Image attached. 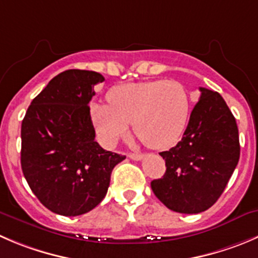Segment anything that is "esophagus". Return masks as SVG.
Returning a JSON list of instances; mask_svg holds the SVG:
<instances>
[{"label":"esophagus","mask_w":258,"mask_h":258,"mask_svg":"<svg viewBox=\"0 0 258 258\" xmlns=\"http://www.w3.org/2000/svg\"><path fill=\"white\" fill-rule=\"evenodd\" d=\"M128 157L131 160H136V161H139V160H141L142 157H144V155L142 154H128Z\"/></svg>","instance_id":"1"}]
</instances>
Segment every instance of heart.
<instances>
[{
	"label": "heart",
	"mask_w": 258,
	"mask_h": 258,
	"mask_svg": "<svg viewBox=\"0 0 258 258\" xmlns=\"http://www.w3.org/2000/svg\"><path fill=\"white\" fill-rule=\"evenodd\" d=\"M191 109L189 92L179 82L151 81L117 86L108 104L93 103L91 116L99 139L113 146L134 124L136 136L155 150L179 141Z\"/></svg>",
	"instance_id": "heart-1"
}]
</instances>
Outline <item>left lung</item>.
<instances>
[{
    "mask_svg": "<svg viewBox=\"0 0 258 258\" xmlns=\"http://www.w3.org/2000/svg\"><path fill=\"white\" fill-rule=\"evenodd\" d=\"M181 141L160 155L166 171L151 189L164 206L177 213L211 208L228 184L239 160L236 118L218 92L199 88Z\"/></svg>",
    "mask_w": 258,
    "mask_h": 258,
    "instance_id": "8db88e82",
    "label": "left lung"
}]
</instances>
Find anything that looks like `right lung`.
<instances>
[{"label":"right lung","mask_w":258,"mask_h":258,"mask_svg":"<svg viewBox=\"0 0 258 258\" xmlns=\"http://www.w3.org/2000/svg\"><path fill=\"white\" fill-rule=\"evenodd\" d=\"M104 77L71 69L32 99L21 124V167L36 198L54 213L76 217L106 197L113 167L126 156L94 140L89 102Z\"/></svg>","instance_id":"1"}]
</instances>
